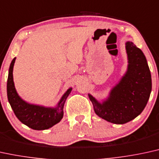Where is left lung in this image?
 Instances as JSON below:
<instances>
[{"mask_svg": "<svg viewBox=\"0 0 159 159\" xmlns=\"http://www.w3.org/2000/svg\"><path fill=\"white\" fill-rule=\"evenodd\" d=\"M125 45L127 72L112 88L109 96L101 103L88 94L95 114L116 124L127 123L139 116L146 107L152 90L151 74L144 53L133 42L127 41Z\"/></svg>", "mask_w": 159, "mask_h": 159, "instance_id": "1", "label": "left lung"}]
</instances>
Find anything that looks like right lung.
I'll use <instances>...</instances> for the list:
<instances>
[{
  "label": "right lung",
  "instance_id": "add662e5",
  "mask_svg": "<svg viewBox=\"0 0 159 159\" xmlns=\"http://www.w3.org/2000/svg\"><path fill=\"white\" fill-rule=\"evenodd\" d=\"M16 58H13L9 69L7 79V97L11 107L18 120L35 130H43L58 124L64 116V106L72 88L62 95L55 107H46L26 102L19 96L13 81V67Z\"/></svg>",
  "mask_w": 159,
  "mask_h": 159
}]
</instances>
